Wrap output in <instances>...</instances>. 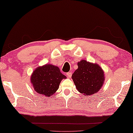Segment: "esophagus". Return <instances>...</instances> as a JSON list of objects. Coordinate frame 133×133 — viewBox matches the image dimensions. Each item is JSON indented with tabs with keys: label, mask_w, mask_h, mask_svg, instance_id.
Instances as JSON below:
<instances>
[{
	"label": "esophagus",
	"mask_w": 133,
	"mask_h": 133,
	"mask_svg": "<svg viewBox=\"0 0 133 133\" xmlns=\"http://www.w3.org/2000/svg\"><path fill=\"white\" fill-rule=\"evenodd\" d=\"M66 76H67V77H68V78H70L71 77V76H72V73L70 72H67L66 73Z\"/></svg>",
	"instance_id": "obj_1"
}]
</instances>
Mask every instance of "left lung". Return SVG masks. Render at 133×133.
<instances>
[{
  "mask_svg": "<svg viewBox=\"0 0 133 133\" xmlns=\"http://www.w3.org/2000/svg\"><path fill=\"white\" fill-rule=\"evenodd\" d=\"M78 69L72 75L77 90L84 96L98 92L103 87L105 75L98 64L82 59L78 62Z\"/></svg>",
  "mask_w": 133,
  "mask_h": 133,
  "instance_id": "1",
  "label": "left lung"
}]
</instances>
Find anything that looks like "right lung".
Wrapping results in <instances>:
<instances>
[{"label":"right lung","instance_id":"1","mask_svg":"<svg viewBox=\"0 0 133 133\" xmlns=\"http://www.w3.org/2000/svg\"><path fill=\"white\" fill-rule=\"evenodd\" d=\"M66 78L57 66L45 64L37 67L33 71L30 76V82L36 92L49 97L55 93L60 82Z\"/></svg>","mask_w":133,"mask_h":133}]
</instances>
